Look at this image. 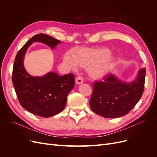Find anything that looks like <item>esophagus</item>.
<instances>
[{
	"label": "esophagus",
	"instance_id": "1",
	"mask_svg": "<svg viewBox=\"0 0 157 157\" xmlns=\"http://www.w3.org/2000/svg\"><path fill=\"white\" fill-rule=\"evenodd\" d=\"M84 82V79L81 77V76H78L77 78H76V83L77 84H80Z\"/></svg>",
	"mask_w": 157,
	"mask_h": 157
}]
</instances>
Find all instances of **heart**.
Returning a JSON list of instances; mask_svg holds the SVG:
<instances>
[{"mask_svg":"<svg viewBox=\"0 0 157 157\" xmlns=\"http://www.w3.org/2000/svg\"><path fill=\"white\" fill-rule=\"evenodd\" d=\"M111 51L107 48H80L64 56V61L74 71L78 65L83 68H90L89 73L93 78H101L110 72L115 63L111 56Z\"/></svg>","mask_w":157,"mask_h":157,"instance_id":"obj_1","label":"heart"}]
</instances>
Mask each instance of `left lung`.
I'll return each mask as SVG.
<instances>
[{
  "label": "left lung",
  "mask_w": 157,
  "mask_h": 157,
  "mask_svg": "<svg viewBox=\"0 0 157 157\" xmlns=\"http://www.w3.org/2000/svg\"><path fill=\"white\" fill-rule=\"evenodd\" d=\"M145 69H141L137 78L127 83L112 74L94 83L90 106L105 118H118L129 113L139 101L145 87Z\"/></svg>",
  "instance_id": "left-lung-1"
}]
</instances>
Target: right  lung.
Here are the masks:
<instances>
[{"label": "right lung", "instance_id": "obj_1", "mask_svg": "<svg viewBox=\"0 0 157 157\" xmlns=\"http://www.w3.org/2000/svg\"><path fill=\"white\" fill-rule=\"evenodd\" d=\"M41 42L54 48L61 43L59 40L45 34H37L18 51L12 71V82L22 107L34 115L50 117L62 111L67 102L68 94L75 86V76L69 73L59 76L48 73L44 77H32L26 72L23 61L33 42Z\"/></svg>", "mask_w": 157, "mask_h": 157}]
</instances>
